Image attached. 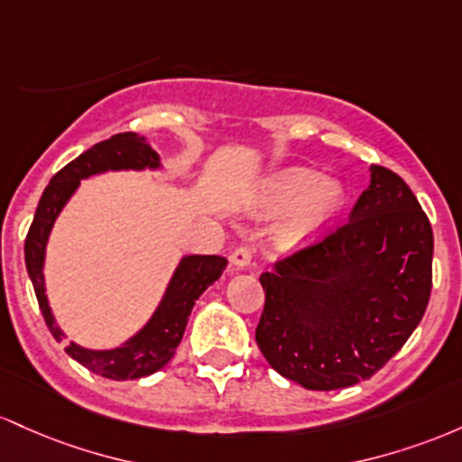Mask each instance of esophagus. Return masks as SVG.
<instances>
[{"label": "esophagus", "mask_w": 462, "mask_h": 462, "mask_svg": "<svg viewBox=\"0 0 462 462\" xmlns=\"http://www.w3.org/2000/svg\"><path fill=\"white\" fill-rule=\"evenodd\" d=\"M251 259H253V251L248 246H237L236 251L229 255V262L233 268H237V271H242V268H248L251 266Z\"/></svg>", "instance_id": "34e87169"}]
</instances>
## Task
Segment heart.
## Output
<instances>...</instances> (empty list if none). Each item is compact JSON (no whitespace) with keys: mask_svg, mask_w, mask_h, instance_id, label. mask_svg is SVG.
<instances>
[{"mask_svg":"<svg viewBox=\"0 0 462 462\" xmlns=\"http://www.w3.org/2000/svg\"><path fill=\"white\" fill-rule=\"evenodd\" d=\"M345 207V188L334 179H323L308 168L279 170L263 180L253 214L257 217L282 216L273 237L279 248L308 245L338 217Z\"/></svg>","mask_w":462,"mask_h":462,"instance_id":"heart-1","label":"heart"}]
</instances>
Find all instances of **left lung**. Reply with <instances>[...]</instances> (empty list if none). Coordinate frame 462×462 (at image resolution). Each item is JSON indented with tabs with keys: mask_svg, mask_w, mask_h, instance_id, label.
Instances as JSON below:
<instances>
[{
	"mask_svg": "<svg viewBox=\"0 0 462 462\" xmlns=\"http://www.w3.org/2000/svg\"><path fill=\"white\" fill-rule=\"evenodd\" d=\"M349 220L259 277L266 303L257 346L308 391L369 380L421 323L432 290L434 237L402 176L371 165Z\"/></svg>",
	"mask_w": 462,
	"mask_h": 462,
	"instance_id": "obj_1",
	"label": "left lung"
}]
</instances>
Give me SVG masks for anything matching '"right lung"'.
Returning <instances> with one entry per match:
<instances>
[{
    "label": "right lung",
    "instance_id": "add662e5",
    "mask_svg": "<svg viewBox=\"0 0 462 462\" xmlns=\"http://www.w3.org/2000/svg\"><path fill=\"white\" fill-rule=\"evenodd\" d=\"M108 170L111 172L162 170V159L146 142V137H139L137 133H119L106 142L96 143L51 176L36 207L28 237H25V268L34 286L41 314L59 343L65 338V331L56 323L48 294H45V248H48L56 217L69 203L80 180L93 174L108 172ZM225 268L226 259L220 255H183L179 266L174 268L157 310L150 316L148 323L126 343L113 349H87V346L69 343L65 351L85 369L108 380H139V377L152 375L172 360L176 346L183 340L191 308L200 294L220 279Z\"/></svg>",
    "mask_w": 462,
    "mask_h": 462
}]
</instances>
